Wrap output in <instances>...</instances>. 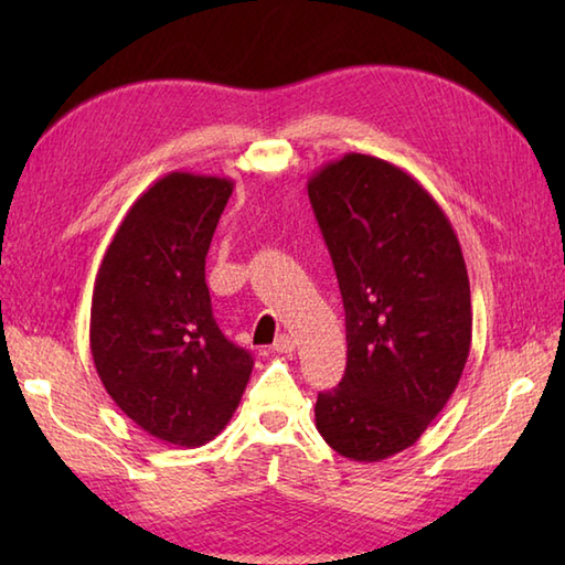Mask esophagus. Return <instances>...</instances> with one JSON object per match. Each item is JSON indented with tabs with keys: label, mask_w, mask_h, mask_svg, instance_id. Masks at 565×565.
I'll return each instance as SVG.
<instances>
[{
	"label": "esophagus",
	"mask_w": 565,
	"mask_h": 565,
	"mask_svg": "<svg viewBox=\"0 0 565 565\" xmlns=\"http://www.w3.org/2000/svg\"><path fill=\"white\" fill-rule=\"evenodd\" d=\"M274 350L281 354H291L296 350V340L291 338V334H279V338L274 340Z\"/></svg>",
	"instance_id": "1"
}]
</instances>
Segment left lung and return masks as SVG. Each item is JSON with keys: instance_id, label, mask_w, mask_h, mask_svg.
<instances>
[{"instance_id": "1", "label": "left lung", "mask_w": 565, "mask_h": 565, "mask_svg": "<svg viewBox=\"0 0 565 565\" xmlns=\"http://www.w3.org/2000/svg\"><path fill=\"white\" fill-rule=\"evenodd\" d=\"M310 206L338 274L347 369L318 393L316 427L354 461L419 439L471 350V289L459 237L401 167L350 152L310 177Z\"/></svg>"}]
</instances>
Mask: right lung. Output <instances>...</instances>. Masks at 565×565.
Listing matches in <instances>:
<instances>
[{
	"label": "right lung",
	"instance_id": "add662e5",
	"mask_svg": "<svg viewBox=\"0 0 565 565\" xmlns=\"http://www.w3.org/2000/svg\"><path fill=\"white\" fill-rule=\"evenodd\" d=\"M233 182L170 172L142 194L94 281L89 344L114 403L148 435L201 447L233 417L252 356L215 326L206 255Z\"/></svg>",
	"mask_w": 565,
	"mask_h": 565
}]
</instances>
